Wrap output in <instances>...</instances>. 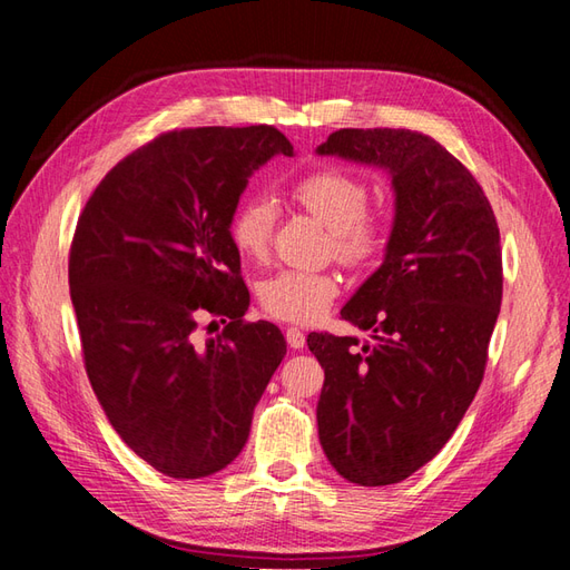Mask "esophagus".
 I'll return each mask as SVG.
<instances>
[{
	"label": "esophagus",
	"instance_id": "34e87169",
	"mask_svg": "<svg viewBox=\"0 0 570 570\" xmlns=\"http://www.w3.org/2000/svg\"><path fill=\"white\" fill-rule=\"evenodd\" d=\"M286 343H288V347H292V350H304V345H306L304 331L288 328V331H286Z\"/></svg>",
	"mask_w": 570,
	"mask_h": 570
}]
</instances>
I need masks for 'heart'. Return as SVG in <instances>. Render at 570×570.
<instances>
[{"label":"heart","instance_id":"b5f03b06","mask_svg":"<svg viewBox=\"0 0 570 570\" xmlns=\"http://www.w3.org/2000/svg\"><path fill=\"white\" fill-rule=\"evenodd\" d=\"M370 188L360 176L337 166L313 168L292 184V198L328 227V252L347 269H365L386 247V217L367 208ZM276 210L266 198L242 200L229 237L249 259H264L272 245ZM341 284L333 272L284 269L266 278L259 288L262 308L274 318L313 323L335 301Z\"/></svg>","mask_w":570,"mask_h":570}]
</instances>
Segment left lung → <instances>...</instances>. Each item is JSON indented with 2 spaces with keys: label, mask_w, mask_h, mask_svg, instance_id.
<instances>
[{
  "label": "left lung",
  "mask_w": 570,
  "mask_h": 570,
  "mask_svg": "<svg viewBox=\"0 0 570 570\" xmlns=\"http://www.w3.org/2000/svg\"><path fill=\"white\" fill-rule=\"evenodd\" d=\"M318 154L392 174L384 262L341 311L372 341L311 333L325 370L318 439L355 485L406 480L441 451L475 399L502 304L500 227L453 154L411 129H337Z\"/></svg>",
  "instance_id": "obj_1"
}]
</instances>
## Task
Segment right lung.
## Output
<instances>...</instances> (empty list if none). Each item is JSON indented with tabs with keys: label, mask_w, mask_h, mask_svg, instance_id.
<instances>
[{
	"label": "right lung",
	"mask_w": 570,
	"mask_h": 570,
	"mask_svg": "<svg viewBox=\"0 0 570 570\" xmlns=\"http://www.w3.org/2000/svg\"><path fill=\"white\" fill-rule=\"evenodd\" d=\"M294 147L269 125L176 129L125 156L85 203L68 282L85 372L131 451L168 478L223 470L286 355L249 323L229 220L247 178ZM226 323L200 344V320Z\"/></svg>",
	"instance_id": "obj_1"
}]
</instances>
